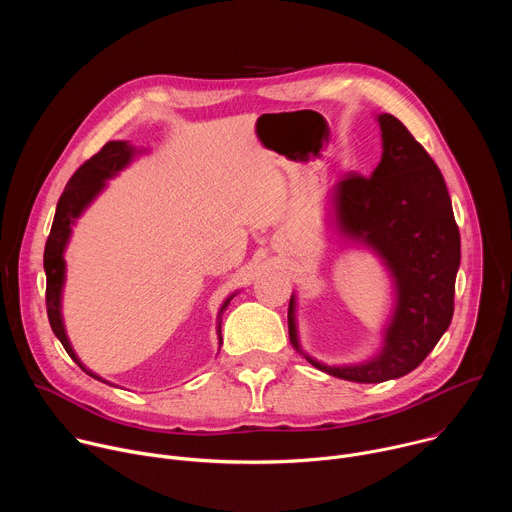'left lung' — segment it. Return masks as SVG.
<instances>
[{
	"label": "left lung",
	"mask_w": 512,
	"mask_h": 512,
	"mask_svg": "<svg viewBox=\"0 0 512 512\" xmlns=\"http://www.w3.org/2000/svg\"><path fill=\"white\" fill-rule=\"evenodd\" d=\"M383 156L371 178L348 174L330 202L338 235L371 249L393 281V310L381 350L364 362L324 364L304 352L296 296L287 310L289 340L322 373L352 383L399 379L425 360L454 316L460 231L444 176L423 145L393 115L381 113Z\"/></svg>",
	"instance_id": "1"
}]
</instances>
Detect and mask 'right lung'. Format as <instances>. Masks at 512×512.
<instances>
[{
	"mask_svg": "<svg viewBox=\"0 0 512 512\" xmlns=\"http://www.w3.org/2000/svg\"><path fill=\"white\" fill-rule=\"evenodd\" d=\"M141 154L137 152L129 141H107L101 152L95 154L91 160H87L72 178L68 180L58 204H56V214H54V223L46 241V249H44V271H46V312H48V320H50V328L56 334V338L60 340V344L64 346V350L68 352V356L75 360L79 367L91 375L97 381L107 383L105 379H101L99 375H95L93 371H89L85 364L81 362V358L77 356V352L72 350L70 340L66 336L64 330V320H62V287H64V279H66V263H64V251L66 245L70 241L72 235V227H75L77 218L89 208V204L105 190L107 180L115 178L121 170H125L133 158ZM237 294L229 296L221 310H218V318H216V334H218V344H223V334H221V322H223V312L227 310V306L231 304V300ZM111 385V383H107Z\"/></svg>",
	"mask_w": 512,
	"mask_h": 512,
	"instance_id": "right-lung-1",
	"label": "right lung"
}]
</instances>
